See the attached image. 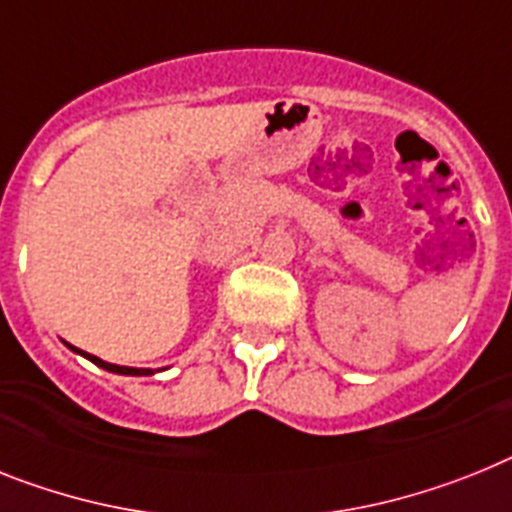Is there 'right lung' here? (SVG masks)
<instances>
[{"label":"right lung","mask_w":512,"mask_h":512,"mask_svg":"<svg viewBox=\"0 0 512 512\" xmlns=\"http://www.w3.org/2000/svg\"><path fill=\"white\" fill-rule=\"evenodd\" d=\"M67 347L72 349V352H77V355L87 357V360H90V362H95V365H98V368L111 370V373H119V375H152V370H150V368H124V365H111V362H103V360H100V357L87 355V352H82V349L72 347V344H67Z\"/></svg>","instance_id":"right-lung-1"}]
</instances>
